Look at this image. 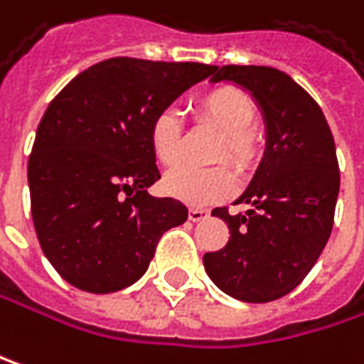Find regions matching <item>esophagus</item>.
Instances as JSON below:
<instances>
[{"mask_svg":"<svg viewBox=\"0 0 364 364\" xmlns=\"http://www.w3.org/2000/svg\"><path fill=\"white\" fill-rule=\"evenodd\" d=\"M209 218V211L207 209H190V220L192 222H203Z\"/></svg>","mask_w":364,"mask_h":364,"instance_id":"esophagus-1","label":"esophagus"}]
</instances>
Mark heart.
<instances>
[{
    "instance_id": "1",
    "label": "heart",
    "mask_w": 364,
    "mask_h": 364,
    "mask_svg": "<svg viewBox=\"0 0 364 364\" xmlns=\"http://www.w3.org/2000/svg\"><path fill=\"white\" fill-rule=\"evenodd\" d=\"M198 112L222 129L220 157H228L239 168H250L258 157V136L250 127L256 119L254 102L239 89L220 87L198 100ZM149 144L159 164H174L181 155V121L174 110H159L149 125ZM237 188V174L230 166H176L161 178V190L192 207H207L228 198Z\"/></svg>"
}]
</instances>
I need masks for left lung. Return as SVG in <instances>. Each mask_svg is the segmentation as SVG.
<instances>
[{"instance_id":"obj_1","label":"left lung","mask_w":364,"mask_h":364,"mask_svg":"<svg viewBox=\"0 0 364 364\" xmlns=\"http://www.w3.org/2000/svg\"><path fill=\"white\" fill-rule=\"evenodd\" d=\"M211 82L247 91L264 121V153L245 192V213L215 209L228 245L205 254L211 282L243 303L292 292L320 258L335 218L339 166L331 127L316 100L286 72L267 65L215 68Z\"/></svg>"}]
</instances>
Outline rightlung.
Masks as SVG:
<instances>
[{
  "instance_id": "1",
  "label": "right lung",
  "mask_w": 364,
  "mask_h": 364,
  "mask_svg": "<svg viewBox=\"0 0 364 364\" xmlns=\"http://www.w3.org/2000/svg\"><path fill=\"white\" fill-rule=\"evenodd\" d=\"M215 65L132 57L100 61L48 104L27 164L40 247L74 288L108 294L136 284L159 237L188 220L159 178L149 144L153 117Z\"/></svg>"
}]
</instances>
